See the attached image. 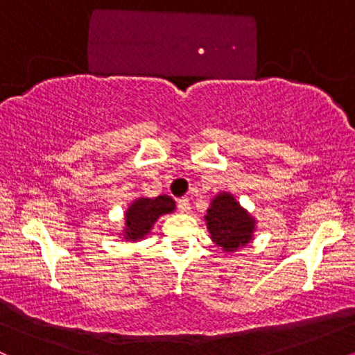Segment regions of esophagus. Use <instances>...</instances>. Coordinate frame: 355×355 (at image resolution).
<instances>
[{
  "instance_id": "34e87169",
  "label": "esophagus",
  "mask_w": 355,
  "mask_h": 355,
  "mask_svg": "<svg viewBox=\"0 0 355 355\" xmlns=\"http://www.w3.org/2000/svg\"><path fill=\"white\" fill-rule=\"evenodd\" d=\"M177 207H178V210L182 211V214H189V211H190V200L187 197H182L180 200L177 202Z\"/></svg>"
}]
</instances>
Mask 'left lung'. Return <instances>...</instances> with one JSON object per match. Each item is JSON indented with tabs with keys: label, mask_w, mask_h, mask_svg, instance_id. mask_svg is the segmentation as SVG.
<instances>
[{
	"label": "left lung",
	"mask_w": 355,
	"mask_h": 355,
	"mask_svg": "<svg viewBox=\"0 0 355 355\" xmlns=\"http://www.w3.org/2000/svg\"><path fill=\"white\" fill-rule=\"evenodd\" d=\"M205 220L211 239L223 250L234 252L252 240L254 220L245 214V210L240 209L230 193H222L214 198Z\"/></svg>",
	"instance_id": "obj_1"
}]
</instances>
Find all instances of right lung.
I'll return each mask as SVG.
<instances>
[{
	"instance_id": "obj_1",
	"label": "right lung",
	"mask_w": 355,
	"mask_h": 355,
	"mask_svg": "<svg viewBox=\"0 0 355 355\" xmlns=\"http://www.w3.org/2000/svg\"><path fill=\"white\" fill-rule=\"evenodd\" d=\"M175 209V202L168 195H160L157 198H138L133 202L125 215L126 239L138 240L145 237L160 215L168 214Z\"/></svg>"
}]
</instances>
